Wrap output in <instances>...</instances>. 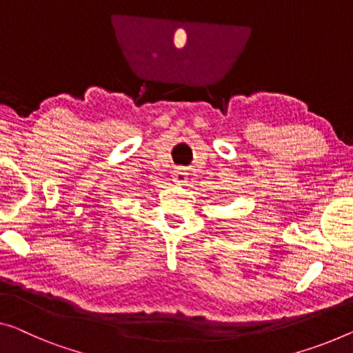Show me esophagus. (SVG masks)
Masks as SVG:
<instances>
[{
	"mask_svg": "<svg viewBox=\"0 0 353 353\" xmlns=\"http://www.w3.org/2000/svg\"><path fill=\"white\" fill-rule=\"evenodd\" d=\"M174 182L181 183V185H185L188 182V172L185 168H176L174 170Z\"/></svg>",
	"mask_w": 353,
	"mask_h": 353,
	"instance_id": "1",
	"label": "esophagus"
}]
</instances>
